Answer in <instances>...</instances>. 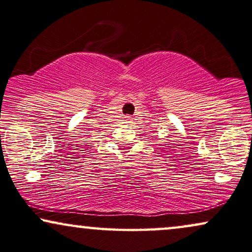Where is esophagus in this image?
<instances>
[{"label": "esophagus", "mask_w": 252, "mask_h": 252, "mask_svg": "<svg viewBox=\"0 0 252 252\" xmlns=\"http://www.w3.org/2000/svg\"><path fill=\"white\" fill-rule=\"evenodd\" d=\"M130 120H131V119H130L129 116H126V121H130Z\"/></svg>", "instance_id": "esophagus-1"}]
</instances>
